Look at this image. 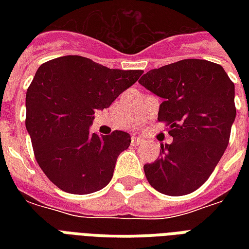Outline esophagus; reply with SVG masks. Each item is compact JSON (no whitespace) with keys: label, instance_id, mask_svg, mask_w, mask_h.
I'll list each match as a JSON object with an SVG mask.
<instances>
[{"label":"esophagus","instance_id":"obj_1","mask_svg":"<svg viewBox=\"0 0 249 249\" xmlns=\"http://www.w3.org/2000/svg\"><path fill=\"white\" fill-rule=\"evenodd\" d=\"M142 142H143V140H142L141 137L132 136V144H134V146H136V144H141Z\"/></svg>","mask_w":249,"mask_h":249}]
</instances>
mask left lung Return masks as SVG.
Instances as JSON below:
<instances>
[{
  "label": "left lung",
  "instance_id": "obj_1",
  "mask_svg": "<svg viewBox=\"0 0 249 249\" xmlns=\"http://www.w3.org/2000/svg\"><path fill=\"white\" fill-rule=\"evenodd\" d=\"M140 84L163 98L158 120L169 126L170 144L143 169L159 193L181 196L197 190L224 155L235 120V86L220 64L183 59L151 70Z\"/></svg>",
  "mask_w": 249,
  "mask_h": 249
}]
</instances>
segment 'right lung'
Wrapping results in <instances>:
<instances>
[{"mask_svg": "<svg viewBox=\"0 0 249 249\" xmlns=\"http://www.w3.org/2000/svg\"><path fill=\"white\" fill-rule=\"evenodd\" d=\"M143 73L111 70L89 58L66 55L41 64L25 95V128L46 177L66 193L85 195L111 181L128 133H90L97 109L108 108Z\"/></svg>", "mask_w": 249, "mask_h": 249, "instance_id": "add662e5", "label": "right lung"}]
</instances>
